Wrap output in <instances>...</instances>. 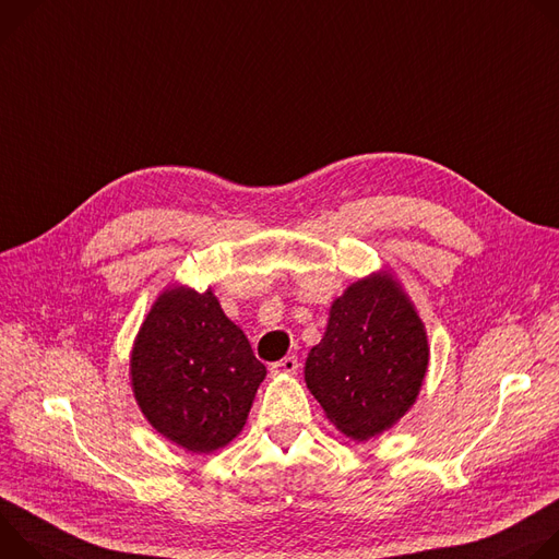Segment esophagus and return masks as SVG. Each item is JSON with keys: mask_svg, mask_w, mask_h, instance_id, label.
Wrapping results in <instances>:
<instances>
[{"mask_svg": "<svg viewBox=\"0 0 559 559\" xmlns=\"http://www.w3.org/2000/svg\"><path fill=\"white\" fill-rule=\"evenodd\" d=\"M297 368H299L297 357H295V355H288V357H284V359H280V361H275V364L271 366V373H273V376H295Z\"/></svg>", "mask_w": 559, "mask_h": 559, "instance_id": "34e87169", "label": "esophagus"}]
</instances>
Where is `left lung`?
<instances>
[{"label": "left lung", "mask_w": 559, "mask_h": 559, "mask_svg": "<svg viewBox=\"0 0 559 559\" xmlns=\"http://www.w3.org/2000/svg\"><path fill=\"white\" fill-rule=\"evenodd\" d=\"M426 368L428 340L415 306L400 282L380 271L333 301L304 380L337 430L366 442L415 404Z\"/></svg>", "instance_id": "8db88e82"}]
</instances>
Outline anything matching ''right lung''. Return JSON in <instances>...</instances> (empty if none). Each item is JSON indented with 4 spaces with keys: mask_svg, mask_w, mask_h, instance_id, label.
<instances>
[{
    "mask_svg": "<svg viewBox=\"0 0 559 559\" xmlns=\"http://www.w3.org/2000/svg\"><path fill=\"white\" fill-rule=\"evenodd\" d=\"M264 378L266 366L211 288H166L131 353V386L144 417L193 453H213L239 436Z\"/></svg>",
    "mask_w": 559,
    "mask_h": 559,
    "instance_id": "1",
    "label": "right lung"
}]
</instances>
